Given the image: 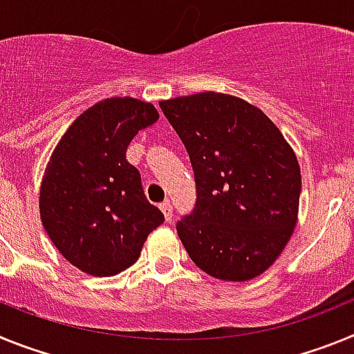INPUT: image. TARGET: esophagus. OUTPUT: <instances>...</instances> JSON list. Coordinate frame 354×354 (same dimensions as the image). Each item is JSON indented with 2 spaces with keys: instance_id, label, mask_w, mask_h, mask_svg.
I'll return each mask as SVG.
<instances>
[{
  "instance_id": "1",
  "label": "esophagus",
  "mask_w": 354,
  "mask_h": 354,
  "mask_svg": "<svg viewBox=\"0 0 354 354\" xmlns=\"http://www.w3.org/2000/svg\"><path fill=\"white\" fill-rule=\"evenodd\" d=\"M159 209H161V212L165 214V220L170 221L171 220V212H174V209H171L170 202H162L161 205H159Z\"/></svg>"
}]
</instances>
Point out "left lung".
Returning a JSON list of instances; mask_svg holds the SVG:
<instances>
[{"mask_svg": "<svg viewBox=\"0 0 354 354\" xmlns=\"http://www.w3.org/2000/svg\"><path fill=\"white\" fill-rule=\"evenodd\" d=\"M186 147L196 207L177 223L192 261L212 278L246 282L270 270L298 223L301 171L282 131L236 95L159 101Z\"/></svg>", "mask_w": 354, "mask_h": 354, "instance_id": "8db88e82", "label": "left lung"}]
</instances>
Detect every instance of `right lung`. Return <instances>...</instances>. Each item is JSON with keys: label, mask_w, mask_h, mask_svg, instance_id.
<instances>
[{"label": "right lung", "mask_w": 354, "mask_h": 354, "mask_svg": "<svg viewBox=\"0 0 354 354\" xmlns=\"http://www.w3.org/2000/svg\"><path fill=\"white\" fill-rule=\"evenodd\" d=\"M158 118L152 102L104 99L84 109L51 152L40 183V220L56 250L83 273L126 271L165 221L126 159L131 140Z\"/></svg>", "instance_id": "right-lung-1"}]
</instances>
